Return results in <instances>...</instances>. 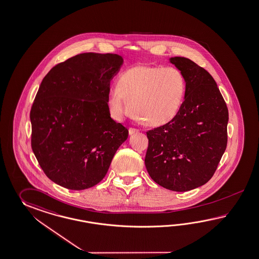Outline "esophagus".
Masks as SVG:
<instances>
[{
  "label": "esophagus",
  "mask_w": 259,
  "mask_h": 259,
  "mask_svg": "<svg viewBox=\"0 0 259 259\" xmlns=\"http://www.w3.org/2000/svg\"><path fill=\"white\" fill-rule=\"evenodd\" d=\"M139 129H136V128H129V135L131 136V135H134V134H136V133H139Z\"/></svg>",
  "instance_id": "esophagus-1"
}]
</instances>
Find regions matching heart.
<instances>
[{"label":"heart","instance_id":"heart-1","mask_svg":"<svg viewBox=\"0 0 259 259\" xmlns=\"http://www.w3.org/2000/svg\"><path fill=\"white\" fill-rule=\"evenodd\" d=\"M185 92L186 79L181 70L137 65L122 73L118 86L110 89L107 106L115 120L134 111L139 120L160 126L176 117Z\"/></svg>","mask_w":259,"mask_h":259}]
</instances>
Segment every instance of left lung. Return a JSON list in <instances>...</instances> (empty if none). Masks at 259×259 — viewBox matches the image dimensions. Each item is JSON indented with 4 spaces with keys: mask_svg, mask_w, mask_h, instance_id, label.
<instances>
[{
    "mask_svg": "<svg viewBox=\"0 0 259 259\" xmlns=\"http://www.w3.org/2000/svg\"><path fill=\"white\" fill-rule=\"evenodd\" d=\"M169 62L186 79L185 96L173 120L147 132L145 165L162 187L186 192L213 176L227 149L228 109L208 71L187 58Z\"/></svg>",
    "mask_w": 259,
    "mask_h": 259,
    "instance_id": "obj_1",
    "label": "left lung"
}]
</instances>
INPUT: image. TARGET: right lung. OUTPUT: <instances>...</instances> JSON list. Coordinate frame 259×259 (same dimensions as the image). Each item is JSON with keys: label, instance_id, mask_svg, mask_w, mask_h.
Masks as SVG:
<instances>
[{"label": "right lung", "instance_id": "obj_1", "mask_svg": "<svg viewBox=\"0 0 259 259\" xmlns=\"http://www.w3.org/2000/svg\"><path fill=\"white\" fill-rule=\"evenodd\" d=\"M123 59L118 54L81 53L46 75L32 104V149L53 183L84 190L106 176L128 130L111 119L110 80Z\"/></svg>", "mask_w": 259, "mask_h": 259}]
</instances>
